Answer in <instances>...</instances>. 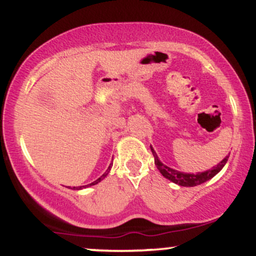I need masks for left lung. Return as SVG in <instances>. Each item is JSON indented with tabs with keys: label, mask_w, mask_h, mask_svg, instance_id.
Here are the masks:
<instances>
[{
	"label": "left lung",
	"mask_w": 256,
	"mask_h": 256,
	"mask_svg": "<svg viewBox=\"0 0 256 256\" xmlns=\"http://www.w3.org/2000/svg\"><path fill=\"white\" fill-rule=\"evenodd\" d=\"M150 150H152V153H153L154 162H156V168H158L160 174H162L164 178H166L168 180H170V181H172L174 184H180V186H184V187L198 186V184H204V182H206L208 180L214 178L216 174H218V171H220L224 166V164H226L227 160H228V156H230V154H228V156H227L224 160H221L218 165L212 166L210 170L204 171V172L186 174V172H181V171H178L175 169H171V168L164 165L158 159V156H156V152H154V150L152 147H150Z\"/></svg>",
	"instance_id": "obj_1"
}]
</instances>
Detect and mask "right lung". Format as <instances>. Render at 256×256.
Instances as JSON below:
<instances>
[{
    "label": "right lung",
    "instance_id": "obj_1",
    "mask_svg": "<svg viewBox=\"0 0 256 256\" xmlns=\"http://www.w3.org/2000/svg\"><path fill=\"white\" fill-rule=\"evenodd\" d=\"M112 165H113V164H112ZM112 165H110V166H109V168H108V169H106V172H104V174H103V175H102V176H100V178H97V180H96V181H94V182H92V184H86V186H87V187H88V186H94V184H98V182H100V181H102V180H103V178H104L106 175H108V172H109V171H110V168H112ZM82 187H85V186H81L80 188H82ZM74 188H75V187H74Z\"/></svg>",
    "mask_w": 256,
    "mask_h": 256
}]
</instances>
